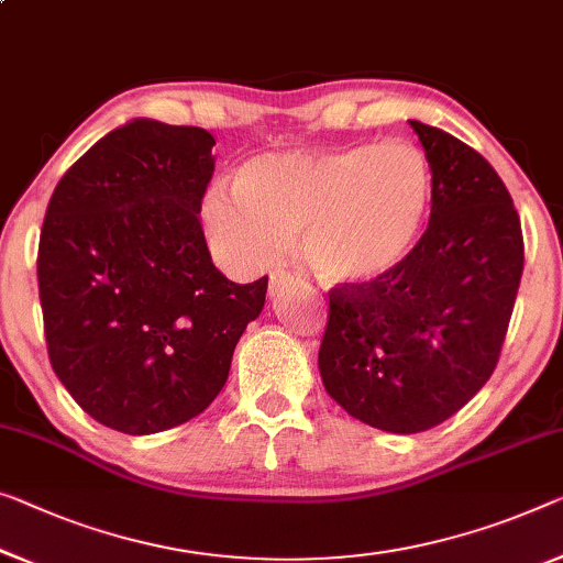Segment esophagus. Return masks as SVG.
Returning a JSON list of instances; mask_svg holds the SVG:
<instances>
[{
    "instance_id": "34e87169",
    "label": "esophagus",
    "mask_w": 563,
    "mask_h": 563,
    "mask_svg": "<svg viewBox=\"0 0 563 563\" xmlns=\"http://www.w3.org/2000/svg\"><path fill=\"white\" fill-rule=\"evenodd\" d=\"M290 275L288 273H273L271 275V296H275V292H280L285 285H290Z\"/></svg>"
}]
</instances>
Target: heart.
I'll return each instance as SVG.
<instances>
[{"mask_svg": "<svg viewBox=\"0 0 563 563\" xmlns=\"http://www.w3.org/2000/svg\"><path fill=\"white\" fill-rule=\"evenodd\" d=\"M430 205L424 154L391 141L253 158L238 184L207 189L201 222L214 257L232 271H260L298 238L318 278L351 285L405 263Z\"/></svg>", "mask_w": 563, "mask_h": 563, "instance_id": "b5f03b06", "label": "heart"}]
</instances>
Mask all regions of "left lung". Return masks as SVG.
I'll list each match as a JSON object with an SVG mask.
<instances>
[{
    "label": "left lung",
    "mask_w": 563,
    "mask_h": 563,
    "mask_svg": "<svg viewBox=\"0 0 563 563\" xmlns=\"http://www.w3.org/2000/svg\"><path fill=\"white\" fill-rule=\"evenodd\" d=\"M432 172L430 224L394 271L329 290L323 387L351 417L412 434L463 409L496 372L523 275L521 220L496 169L409 121Z\"/></svg>",
    "instance_id": "1"
}]
</instances>
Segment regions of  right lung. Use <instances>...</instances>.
Listing matches in <instances>:
<instances>
[{
    "label": "right lung",
    "mask_w": 563,
    "mask_h": 563,
    "mask_svg": "<svg viewBox=\"0 0 563 563\" xmlns=\"http://www.w3.org/2000/svg\"><path fill=\"white\" fill-rule=\"evenodd\" d=\"M214 136L136 119L90 146L49 197L37 283L47 356L96 422L151 434L197 417L265 306L209 255L199 212Z\"/></svg>",
    "instance_id": "obj_1"
}]
</instances>
